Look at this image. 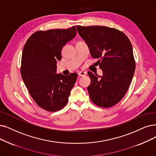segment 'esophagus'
<instances>
[{
	"instance_id": "obj_1",
	"label": "esophagus",
	"mask_w": 156,
	"mask_h": 156,
	"mask_svg": "<svg viewBox=\"0 0 156 156\" xmlns=\"http://www.w3.org/2000/svg\"><path fill=\"white\" fill-rule=\"evenodd\" d=\"M86 74V73L85 72H84V71H80V72H79L78 73L79 76H80V77H83V76H84Z\"/></svg>"
}]
</instances>
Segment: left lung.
I'll list each match as a JSON object with an SVG mask.
<instances>
[{
	"instance_id": "1",
	"label": "left lung",
	"mask_w": 156,
	"mask_h": 156,
	"mask_svg": "<svg viewBox=\"0 0 156 156\" xmlns=\"http://www.w3.org/2000/svg\"><path fill=\"white\" fill-rule=\"evenodd\" d=\"M77 30L88 45L91 56L98 59L97 63L103 72L99 76L88 72L91 101L101 108L113 106L126 95L134 73L131 43L125 34L115 28L78 26Z\"/></svg>"
}]
</instances>
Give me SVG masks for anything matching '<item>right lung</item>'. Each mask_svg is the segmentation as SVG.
<instances>
[{"label": "right lung", "mask_w": 156, "mask_h": 156, "mask_svg": "<svg viewBox=\"0 0 156 156\" xmlns=\"http://www.w3.org/2000/svg\"><path fill=\"white\" fill-rule=\"evenodd\" d=\"M76 33L75 26L38 30L24 45L20 68L22 79L35 102L47 111L55 112L65 106L76 82V73L67 76L56 73L62 48Z\"/></svg>", "instance_id": "right-lung-1"}]
</instances>
